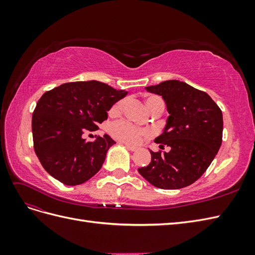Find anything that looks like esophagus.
<instances>
[{
  "label": "esophagus",
  "instance_id": "esophagus-1",
  "mask_svg": "<svg viewBox=\"0 0 255 255\" xmlns=\"http://www.w3.org/2000/svg\"><path fill=\"white\" fill-rule=\"evenodd\" d=\"M126 146H127V149H128V150L132 151V152H134V151H136V150H137L136 146H133V145H130V144H126Z\"/></svg>",
  "mask_w": 255,
  "mask_h": 255
}]
</instances>
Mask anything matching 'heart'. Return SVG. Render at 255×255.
<instances>
[{
    "label": "heart",
    "mask_w": 255,
    "mask_h": 255,
    "mask_svg": "<svg viewBox=\"0 0 255 255\" xmlns=\"http://www.w3.org/2000/svg\"><path fill=\"white\" fill-rule=\"evenodd\" d=\"M159 102H163L160 98L155 96H150L145 99L146 109L151 112ZM123 103H125L123 100H120V101L116 102L112 107L111 113L118 114L122 110ZM110 133L117 140L127 142L129 144H138L141 141L143 137L151 136L152 130L150 128H137L133 125H130V123L128 121H118L111 125Z\"/></svg>",
    "instance_id": "1"
}]
</instances>
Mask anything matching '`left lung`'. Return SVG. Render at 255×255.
<instances>
[{
	"label": "left lung",
	"instance_id": "left-lung-1",
	"mask_svg": "<svg viewBox=\"0 0 255 255\" xmlns=\"http://www.w3.org/2000/svg\"><path fill=\"white\" fill-rule=\"evenodd\" d=\"M164 99L169 116L155 138L169 152L151 153V163L138 169L153 186L180 189L195 183L211 165L222 142L223 119L219 106L206 92L177 80L145 87Z\"/></svg>",
	"mask_w": 255,
	"mask_h": 255
}]
</instances>
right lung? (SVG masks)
Listing matches in <instances>:
<instances>
[{"label": "right lung", "mask_w": 255, "mask_h": 255, "mask_svg": "<svg viewBox=\"0 0 255 255\" xmlns=\"http://www.w3.org/2000/svg\"><path fill=\"white\" fill-rule=\"evenodd\" d=\"M127 95L98 81L66 83L43 94L33 113L32 130L34 150L45 171L69 186L94 176L116 142L107 134L95 141L83 135L98 129L112 106Z\"/></svg>", "instance_id": "add662e5"}]
</instances>
